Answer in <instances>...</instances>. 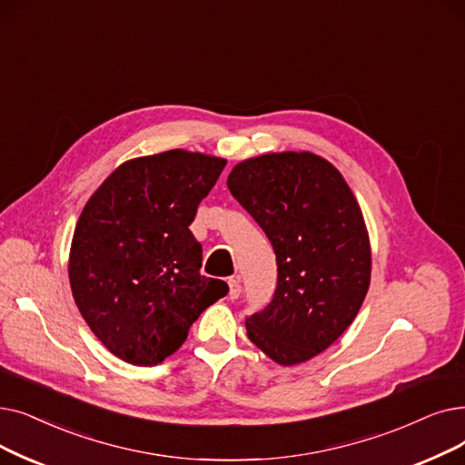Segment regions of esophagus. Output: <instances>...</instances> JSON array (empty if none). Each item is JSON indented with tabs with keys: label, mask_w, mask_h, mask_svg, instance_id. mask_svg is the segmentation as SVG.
<instances>
[{
	"label": "esophagus",
	"mask_w": 465,
	"mask_h": 465,
	"mask_svg": "<svg viewBox=\"0 0 465 465\" xmlns=\"http://www.w3.org/2000/svg\"><path fill=\"white\" fill-rule=\"evenodd\" d=\"M228 285H230V298H232V300L239 298V294H241V282H239V277H232V279L228 281Z\"/></svg>",
	"instance_id": "34e87169"
}]
</instances>
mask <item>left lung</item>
I'll use <instances>...</instances> for the list:
<instances>
[{
	"label": "left lung",
	"instance_id": "left-lung-1",
	"mask_svg": "<svg viewBox=\"0 0 465 465\" xmlns=\"http://www.w3.org/2000/svg\"><path fill=\"white\" fill-rule=\"evenodd\" d=\"M228 188L277 258L273 298L245 319L247 336L279 365H298L344 334L367 296L371 243L362 213L344 176L310 152L241 161Z\"/></svg>",
	"mask_w": 465,
	"mask_h": 465
}]
</instances>
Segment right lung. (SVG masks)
<instances>
[{
  "label": "right lung",
  "instance_id": "right-lung-1",
  "mask_svg": "<svg viewBox=\"0 0 465 465\" xmlns=\"http://www.w3.org/2000/svg\"><path fill=\"white\" fill-rule=\"evenodd\" d=\"M226 159L169 150L119 165L87 201L72 239L68 275L94 336L119 359L153 367L188 338L193 321L228 294L201 275L190 232Z\"/></svg>",
  "mask_w": 465,
  "mask_h": 465
}]
</instances>
